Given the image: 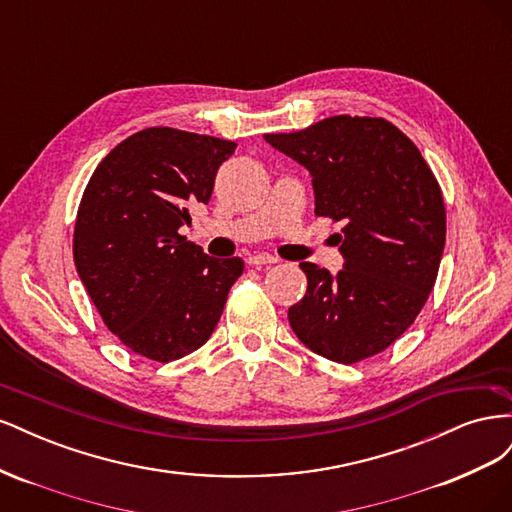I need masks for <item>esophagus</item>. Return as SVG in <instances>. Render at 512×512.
<instances>
[{
    "label": "esophagus",
    "mask_w": 512,
    "mask_h": 512,
    "mask_svg": "<svg viewBox=\"0 0 512 512\" xmlns=\"http://www.w3.org/2000/svg\"><path fill=\"white\" fill-rule=\"evenodd\" d=\"M247 262H250L252 267H265V265H275L277 258L269 254H250L247 256Z\"/></svg>",
    "instance_id": "1"
}]
</instances>
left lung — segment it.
I'll list each match as a JSON object with an SVG mask.
<instances>
[{
	"label": "left lung",
	"mask_w": 512,
	"mask_h": 512,
	"mask_svg": "<svg viewBox=\"0 0 512 512\" xmlns=\"http://www.w3.org/2000/svg\"><path fill=\"white\" fill-rule=\"evenodd\" d=\"M265 141L312 175L316 215L342 222L344 269L301 262L292 331L324 359L356 363L389 348L436 284L446 239L440 185L421 151L378 117H327Z\"/></svg>",
	"instance_id": "left-lung-1"
}]
</instances>
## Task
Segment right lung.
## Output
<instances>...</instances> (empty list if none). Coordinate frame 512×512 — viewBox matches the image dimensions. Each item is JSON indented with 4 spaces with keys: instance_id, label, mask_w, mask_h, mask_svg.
<instances>
[{
    "instance_id": "add662e5",
    "label": "right lung",
    "mask_w": 512,
    "mask_h": 512,
    "mask_svg": "<svg viewBox=\"0 0 512 512\" xmlns=\"http://www.w3.org/2000/svg\"><path fill=\"white\" fill-rule=\"evenodd\" d=\"M235 149L224 138L147 128L108 153L85 188L76 271L108 331L151 361L203 346L243 273L241 258H211L179 235Z\"/></svg>"
}]
</instances>
